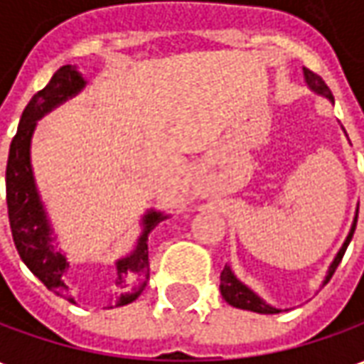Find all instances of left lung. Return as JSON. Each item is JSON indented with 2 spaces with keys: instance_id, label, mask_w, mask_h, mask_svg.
<instances>
[{
  "instance_id": "1",
  "label": "left lung",
  "mask_w": 364,
  "mask_h": 364,
  "mask_svg": "<svg viewBox=\"0 0 364 364\" xmlns=\"http://www.w3.org/2000/svg\"><path fill=\"white\" fill-rule=\"evenodd\" d=\"M304 80L308 83V87L314 91V93H318L321 97H328L329 101H333V95H331V91L326 85V82L321 80L320 75L310 72L308 68H304ZM357 214H359V208H357ZM355 226H357V216H355V220H353V226L349 230V236L345 237L343 245H341V250L337 252L336 259L331 261V265L328 269V274H326V281L323 284H328V281L331 279V274L336 273L337 265L341 263L345 255V250H347V245L351 242L353 234H355ZM220 292L222 298L228 302L230 306H234V308H242V310H250V312H257V314H279L281 310L279 308H273L271 304H267L263 298H259L255 292H253L250 287H245L244 282L237 279L236 274L232 273V269L228 265H224V271L220 273Z\"/></svg>"
}]
</instances>
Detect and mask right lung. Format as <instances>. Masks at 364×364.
Returning a JSON list of instances; mask_svg holds the SVG:
<instances>
[{
	"label": "right lung",
	"instance_id": "right-lung-1",
	"mask_svg": "<svg viewBox=\"0 0 364 364\" xmlns=\"http://www.w3.org/2000/svg\"><path fill=\"white\" fill-rule=\"evenodd\" d=\"M83 75L75 66H62L52 75L46 87L33 95L23 111L17 134L11 140L7 169H5V187H7V213L15 247L19 252L23 263L31 269L36 279H41L44 287L54 294L74 298L68 294L64 282V273L70 267L66 255L60 252L56 236L52 232L50 220L46 216L43 200L36 189L33 166H31V138L35 132L36 120L43 119L46 112L56 109L58 105L68 101L70 97L77 95L85 87ZM169 218L167 214L150 210L142 218V234L136 242L134 252L117 261V279L114 284L122 292L114 306H124L134 302L142 294L146 282L150 279V261H148V236L159 222Z\"/></svg>",
	"mask_w": 364,
	"mask_h": 364
}]
</instances>
